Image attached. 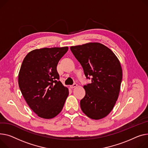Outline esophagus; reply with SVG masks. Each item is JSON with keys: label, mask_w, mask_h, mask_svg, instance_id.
Wrapping results in <instances>:
<instances>
[{"label": "esophagus", "mask_w": 148, "mask_h": 148, "mask_svg": "<svg viewBox=\"0 0 148 148\" xmlns=\"http://www.w3.org/2000/svg\"><path fill=\"white\" fill-rule=\"evenodd\" d=\"M77 86H78V85H77V84H76V83H74L73 85H71V86H70V87H71V88H74V87H76Z\"/></svg>", "instance_id": "obj_1"}]
</instances>
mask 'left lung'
<instances>
[{
    "instance_id": "left-lung-1",
    "label": "left lung",
    "mask_w": 148,
    "mask_h": 148,
    "mask_svg": "<svg viewBox=\"0 0 148 148\" xmlns=\"http://www.w3.org/2000/svg\"><path fill=\"white\" fill-rule=\"evenodd\" d=\"M82 65L84 74L92 83L84 86L85 96L80 101L82 111L93 120L110 113L119 97L123 71L113 52L99 43H88L70 47Z\"/></svg>"
}]
</instances>
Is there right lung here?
<instances>
[{
    "label": "right lung",
    "mask_w": 148,
    "mask_h": 148,
    "mask_svg": "<svg viewBox=\"0 0 148 148\" xmlns=\"http://www.w3.org/2000/svg\"><path fill=\"white\" fill-rule=\"evenodd\" d=\"M68 47L42 48L29 52L18 74V84L29 108L38 116L51 119L62 111L68 88L60 81L56 66Z\"/></svg>",
    "instance_id": "1"
}]
</instances>
